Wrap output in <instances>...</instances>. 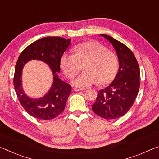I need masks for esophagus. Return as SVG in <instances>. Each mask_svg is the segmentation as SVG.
I'll list each match as a JSON object with an SVG mask.
<instances>
[{"label":"esophagus","instance_id":"obj_1","mask_svg":"<svg viewBox=\"0 0 159 159\" xmlns=\"http://www.w3.org/2000/svg\"><path fill=\"white\" fill-rule=\"evenodd\" d=\"M85 90V88H74V91H83Z\"/></svg>","mask_w":159,"mask_h":159}]
</instances>
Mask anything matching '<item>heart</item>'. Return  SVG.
I'll return each instance as SVG.
<instances>
[{"label": "heart", "mask_w": 159, "mask_h": 159, "mask_svg": "<svg viewBox=\"0 0 159 159\" xmlns=\"http://www.w3.org/2000/svg\"><path fill=\"white\" fill-rule=\"evenodd\" d=\"M84 66L85 71L72 80L78 88H86L98 83L104 85L115 79L118 69L116 54L107 50L103 45L95 41H86L76 45L74 54L64 53L60 66L67 78H72Z\"/></svg>", "instance_id": "b5f03b06"}]
</instances>
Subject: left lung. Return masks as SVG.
I'll use <instances>...</instances> for the list:
<instances>
[{"label": "left lung", "instance_id": "8db88e82", "mask_svg": "<svg viewBox=\"0 0 159 159\" xmlns=\"http://www.w3.org/2000/svg\"><path fill=\"white\" fill-rule=\"evenodd\" d=\"M102 36L111 43L116 52L119 69L114 80L98 93L93 111L105 119H115L127 113L138 96L140 71L133 52L120 41L105 34Z\"/></svg>", "mask_w": 159, "mask_h": 159}]
</instances>
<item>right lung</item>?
<instances>
[{
	"instance_id": "1",
	"label": "right lung",
	"mask_w": 159,
	"mask_h": 159,
	"mask_svg": "<svg viewBox=\"0 0 159 159\" xmlns=\"http://www.w3.org/2000/svg\"><path fill=\"white\" fill-rule=\"evenodd\" d=\"M71 43V39L61 37H45L26 47L18 58L13 79L15 92L21 105L29 115L40 120L57 117L65 108L71 86L61 80L57 72L60 71V59ZM31 59L44 61L53 74V83L46 95L41 98H29L21 87V72L24 64Z\"/></svg>"
}]
</instances>
